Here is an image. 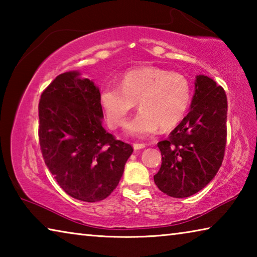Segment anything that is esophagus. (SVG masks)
I'll return each instance as SVG.
<instances>
[{
    "instance_id": "esophagus-1",
    "label": "esophagus",
    "mask_w": 257,
    "mask_h": 257,
    "mask_svg": "<svg viewBox=\"0 0 257 257\" xmlns=\"http://www.w3.org/2000/svg\"><path fill=\"white\" fill-rule=\"evenodd\" d=\"M145 147H146L145 144H139V143H136V144H134V150H135V151L145 149Z\"/></svg>"
}]
</instances>
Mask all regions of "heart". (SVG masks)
I'll return each mask as SVG.
<instances>
[{"label":"heart","instance_id":"obj_1","mask_svg":"<svg viewBox=\"0 0 257 257\" xmlns=\"http://www.w3.org/2000/svg\"><path fill=\"white\" fill-rule=\"evenodd\" d=\"M191 98L187 78L158 67L133 69L121 78L120 86L105 85L99 103L110 127H121L138 102L141 111L125 125L135 137H149L175 127L184 118Z\"/></svg>","mask_w":257,"mask_h":257}]
</instances>
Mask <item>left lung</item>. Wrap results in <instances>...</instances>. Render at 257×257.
I'll list each match as a JSON object with an SVG mask.
<instances>
[{
    "label": "left lung",
    "mask_w": 257,
    "mask_h": 257,
    "mask_svg": "<svg viewBox=\"0 0 257 257\" xmlns=\"http://www.w3.org/2000/svg\"><path fill=\"white\" fill-rule=\"evenodd\" d=\"M190 110L167 141L158 143L162 164L155 185L168 196L185 198L211 182L222 164L228 102L223 88L199 75Z\"/></svg>",
    "instance_id": "left-lung-1"
}]
</instances>
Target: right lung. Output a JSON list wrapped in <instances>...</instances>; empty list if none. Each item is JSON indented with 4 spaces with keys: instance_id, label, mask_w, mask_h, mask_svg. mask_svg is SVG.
<instances>
[{
    "instance_id": "add662e5",
    "label": "right lung",
    "mask_w": 257,
    "mask_h": 257,
    "mask_svg": "<svg viewBox=\"0 0 257 257\" xmlns=\"http://www.w3.org/2000/svg\"><path fill=\"white\" fill-rule=\"evenodd\" d=\"M38 116L43 158L61 188L82 202L106 198L134 150L103 128L94 81L77 70L58 76L42 94Z\"/></svg>"
}]
</instances>
